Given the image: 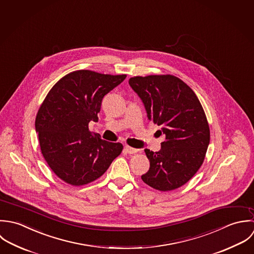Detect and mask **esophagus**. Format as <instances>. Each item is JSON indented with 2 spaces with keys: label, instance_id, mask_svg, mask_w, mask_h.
Here are the masks:
<instances>
[{
  "label": "esophagus",
  "instance_id": "esophagus-1",
  "mask_svg": "<svg viewBox=\"0 0 254 254\" xmlns=\"http://www.w3.org/2000/svg\"><path fill=\"white\" fill-rule=\"evenodd\" d=\"M125 151L128 154H133V153H136L138 151V149L136 148H132V147H129V146H126L125 147Z\"/></svg>",
  "mask_w": 254,
  "mask_h": 254
}]
</instances>
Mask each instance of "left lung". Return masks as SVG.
<instances>
[{
	"mask_svg": "<svg viewBox=\"0 0 254 254\" xmlns=\"http://www.w3.org/2000/svg\"><path fill=\"white\" fill-rule=\"evenodd\" d=\"M128 83L143 103L148 120L165 134L159 151L144 150L150 168L141 179L161 191L176 190L195 175L209 145L202 106L189 85L170 74L135 76Z\"/></svg>",
	"mask_w": 254,
	"mask_h": 254,
	"instance_id": "obj_1",
	"label": "left lung"
}]
</instances>
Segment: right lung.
Returning <instances> with one entry per match:
<instances>
[{
	"instance_id": "1",
	"label": "right lung",
	"mask_w": 254,
	"mask_h": 254,
	"mask_svg": "<svg viewBox=\"0 0 254 254\" xmlns=\"http://www.w3.org/2000/svg\"><path fill=\"white\" fill-rule=\"evenodd\" d=\"M126 77L76 70L60 79L42 103L36 133L46 162L64 182L82 186L97 180L122 152V143L103 140L88 124L98 121L104 96Z\"/></svg>"
}]
</instances>
